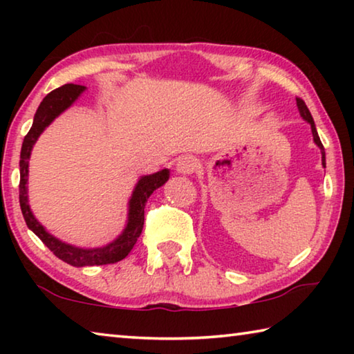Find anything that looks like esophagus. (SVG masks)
Here are the masks:
<instances>
[{"mask_svg": "<svg viewBox=\"0 0 354 354\" xmlns=\"http://www.w3.org/2000/svg\"><path fill=\"white\" fill-rule=\"evenodd\" d=\"M196 169H198V160L192 158V156H183L176 164V170L181 175H192Z\"/></svg>", "mask_w": 354, "mask_h": 354, "instance_id": "1", "label": "esophagus"}]
</instances>
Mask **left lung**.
Segmentation results:
<instances>
[{
  "mask_svg": "<svg viewBox=\"0 0 354 354\" xmlns=\"http://www.w3.org/2000/svg\"><path fill=\"white\" fill-rule=\"evenodd\" d=\"M297 106H298V111H299V115H301L306 122L310 123V128H313V136H314V142L317 143V147H319L322 149V164L323 167H325V148H323L322 142H320V137L319 134H317V129H315V124H314V120H313V115H310V112L308 109L306 103L301 98H297Z\"/></svg>",
  "mask_w": 354,
  "mask_h": 354,
  "instance_id": "8db88e82",
  "label": "left lung"
}]
</instances>
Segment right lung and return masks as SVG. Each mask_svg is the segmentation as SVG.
Instances as JSON below:
<instances>
[{
  "label": "right lung",
  "mask_w": 354,
  "mask_h": 354,
  "mask_svg": "<svg viewBox=\"0 0 354 354\" xmlns=\"http://www.w3.org/2000/svg\"><path fill=\"white\" fill-rule=\"evenodd\" d=\"M84 86L80 84H65V86L56 88L46 95L41 101L37 112L34 115V123L29 133L25 136L21 145V154H20V207L23 218H25L26 225L35 236H37L41 242H44L48 248L53 251V254L57 256L59 259L70 263L73 267H88V266H106V263H115L118 261L124 259L129 254V251L137 242V239L142 234L143 230V220H145V203L148 201L149 195L153 194L156 189L165 184L169 179V170H162L154 173V175L143 176L140 181L137 183L133 198L129 201V217L128 225L124 227L123 234L120 236L117 241L106 245L103 248H93V250H82L71 247V245L57 241L56 237L48 234L45 227L41 226L28 205V195H26V183H28V162L29 156H31V149L39 136L44 133V129L55 120L59 113L64 112L68 106L73 104V101L80 97L81 92H84Z\"/></svg>",
  "instance_id": "1"
}]
</instances>
